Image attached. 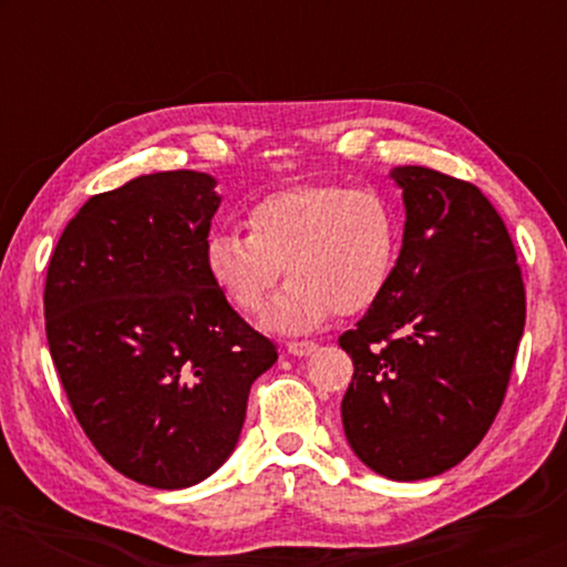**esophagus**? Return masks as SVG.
Masks as SVG:
<instances>
[{
  "label": "esophagus",
  "instance_id": "1",
  "mask_svg": "<svg viewBox=\"0 0 567 567\" xmlns=\"http://www.w3.org/2000/svg\"><path fill=\"white\" fill-rule=\"evenodd\" d=\"M286 351L305 359V355H312L317 351V343H312V340H291V343H286Z\"/></svg>",
  "mask_w": 567,
  "mask_h": 567
}]
</instances>
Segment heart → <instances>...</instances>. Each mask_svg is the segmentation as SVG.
Instances as JSON below:
<instances>
[{"label": "heart", "mask_w": 567, "mask_h": 567, "mask_svg": "<svg viewBox=\"0 0 567 567\" xmlns=\"http://www.w3.org/2000/svg\"><path fill=\"white\" fill-rule=\"evenodd\" d=\"M245 224L247 231H212L204 262L216 289L247 315L266 305L286 270L291 281L262 315L276 332L315 330L332 312H367L400 258L398 208L371 188L293 185L260 198Z\"/></svg>", "instance_id": "1"}]
</instances>
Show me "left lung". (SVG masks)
<instances>
[{"label":"left lung","instance_id":"8db88e82","mask_svg":"<svg viewBox=\"0 0 567 567\" xmlns=\"http://www.w3.org/2000/svg\"><path fill=\"white\" fill-rule=\"evenodd\" d=\"M392 281L340 336L353 379L340 405L353 454L390 480L460 464L498 415L526 301L508 229L480 188L405 165Z\"/></svg>","mask_w":567,"mask_h":567}]
</instances>
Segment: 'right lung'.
Returning <instances> with one entry per match:
<instances>
[{
	"instance_id": "1",
	"label": "right lung",
	"mask_w": 567,
	"mask_h": 567,
	"mask_svg": "<svg viewBox=\"0 0 567 567\" xmlns=\"http://www.w3.org/2000/svg\"><path fill=\"white\" fill-rule=\"evenodd\" d=\"M219 204L206 173L138 175L80 208L45 276V336L76 421L111 467L159 491L229 460L250 386L278 359L206 270Z\"/></svg>"
}]
</instances>
